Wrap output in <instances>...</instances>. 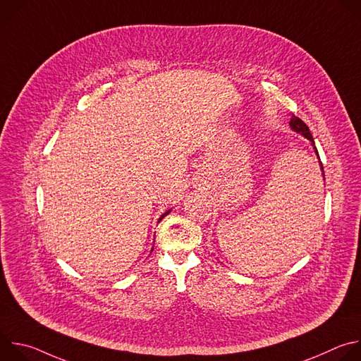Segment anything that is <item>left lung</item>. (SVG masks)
Segmentation results:
<instances>
[{
  "mask_svg": "<svg viewBox=\"0 0 361 361\" xmlns=\"http://www.w3.org/2000/svg\"><path fill=\"white\" fill-rule=\"evenodd\" d=\"M290 127L293 131H295L297 134H301L304 138H307L308 141H310V144L313 145V149L316 152V156L319 159V163H320V169H322V174H323V178H324V170H323V164L320 161V156H319V151L316 148V144H314V140H313V135L310 133V130H308V127L305 126V123L302 120H300L298 117L295 116H291V120H290Z\"/></svg>",
  "mask_w": 361,
  "mask_h": 361,
  "instance_id": "left-lung-1",
  "label": "left lung"
}]
</instances>
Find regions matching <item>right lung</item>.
Returning a JSON list of instances; mask_svg holds the SVG:
<instances>
[{
    "label": "right lung",
    "mask_w": 361,
    "mask_h": 361,
    "mask_svg": "<svg viewBox=\"0 0 361 361\" xmlns=\"http://www.w3.org/2000/svg\"><path fill=\"white\" fill-rule=\"evenodd\" d=\"M170 212H171V209H170V210H167V212H166V213H164V214H163V216L159 219V223H160V221H161V220H163V219H164V217H166V216H167ZM152 248H154V247H152ZM152 248H151V251H152Z\"/></svg>",
    "instance_id": "right-lung-1"
}]
</instances>
